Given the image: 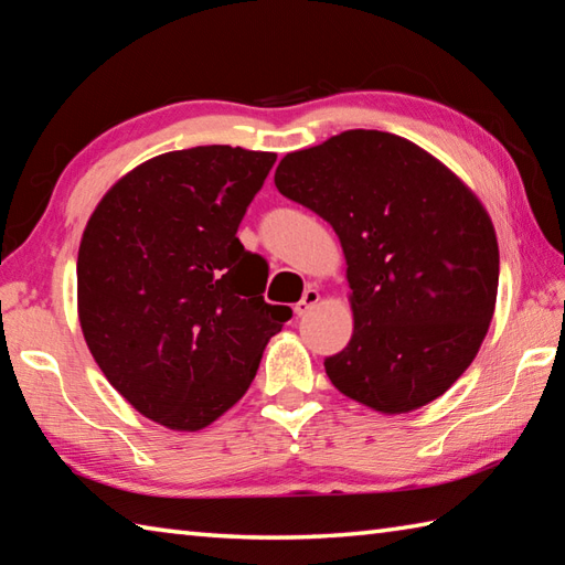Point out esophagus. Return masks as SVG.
<instances>
[{"instance_id":"34e87169","label":"esophagus","mask_w":565,"mask_h":565,"mask_svg":"<svg viewBox=\"0 0 565 565\" xmlns=\"http://www.w3.org/2000/svg\"><path fill=\"white\" fill-rule=\"evenodd\" d=\"M318 301H320V294H318V289H310V286H308V289L303 291V298H301V301H298V303L294 306V313H296L298 318H303V316L308 313V310L313 308Z\"/></svg>"}]
</instances>
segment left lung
Listing matches in <instances>:
<instances>
[{
  "instance_id": "8db88e82",
  "label": "left lung",
  "mask_w": 565,
  "mask_h": 565,
  "mask_svg": "<svg viewBox=\"0 0 565 565\" xmlns=\"http://www.w3.org/2000/svg\"><path fill=\"white\" fill-rule=\"evenodd\" d=\"M274 184L340 237L354 332L332 386L383 415L417 411L471 366L495 313L500 252L486 206L415 142L344 130L289 152Z\"/></svg>"
}]
</instances>
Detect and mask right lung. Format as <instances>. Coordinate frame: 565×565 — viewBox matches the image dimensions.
<instances>
[{"mask_svg":"<svg viewBox=\"0 0 565 565\" xmlns=\"http://www.w3.org/2000/svg\"><path fill=\"white\" fill-rule=\"evenodd\" d=\"M274 152L199 146L146 160L106 191L77 255V316L124 398L199 431L243 398L291 318L264 303L267 264L237 239Z\"/></svg>","mask_w":565,"mask_h":565,"instance_id":"add662e5","label":"right lung"}]
</instances>
